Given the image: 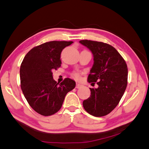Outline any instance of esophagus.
Masks as SVG:
<instances>
[{"label": "esophagus", "instance_id": "1", "mask_svg": "<svg viewBox=\"0 0 149 149\" xmlns=\"http://www.w3.org/2000/svg\"><path fill=\"white\" fill-rule=\"evenodd\" d=\"M82 86H83V84H79V83H76V86H75V88H80Z\"/></svg>", "mask_w": 149, "mask_h": 149}]
</instances>
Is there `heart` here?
Returning <instances> with one entry per match:
<instances>
[{
    "instance_id": "obj_1",
    "label": "heart",
    "mask_w": 149,
    "mask_h": 149,
    "mask_svg": "<svg viewBox=\"0 0 149 149\" xmlns=\"http://www.w3.org/2000/svg\"><path fill=\"white\" fill-rule=\"evenodd\" d=\"M72 75L74 77H75V79H78L80 78V74L79 72H74V73H72Z\"/></svg>"
}]
</instances>
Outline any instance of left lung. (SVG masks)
Here are the masks:
<instances>
[{
    "label": "left lung",
    "mask_w": 149,
    "mask_h": 149,
    "mask_svg": "<svg viewBox=\"0 0 149 149\" xmlns=\"http://www.w3.org/2000/svg\"><path fill=\"white\" fill-rule=\"evenodd\" d=\"M79 42L91 51L94 57L88 83L97 82L98 85L97 88H90L91 95L83 101V107L95 117L106 116L118 105L126 90V62L113 46L107 43L88 40Z\"/></svg>",
    "instance_id": "obj_1"
}]
</instances>
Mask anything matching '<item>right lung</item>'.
<instances>
[{
	"label": "right lung",
	"mask_w": 149,
	"mask_h": 149,
	"mask_svg": "<svg viewBox=\"0 0 149 149\" xmlns=\"http://www.w3.org/2000/svg\"><path fill=\"white\" fill-rule=\"evenodd\" d=\"M72 41L47 42L32 48L20 68V87L30 107L39 114L53 115L62 107L67 93L75 82L66 78L60 84L53 78V70L61 66V54Z\"/></svg>",
	"instance_id": "add662e5"
}]
</instances>
